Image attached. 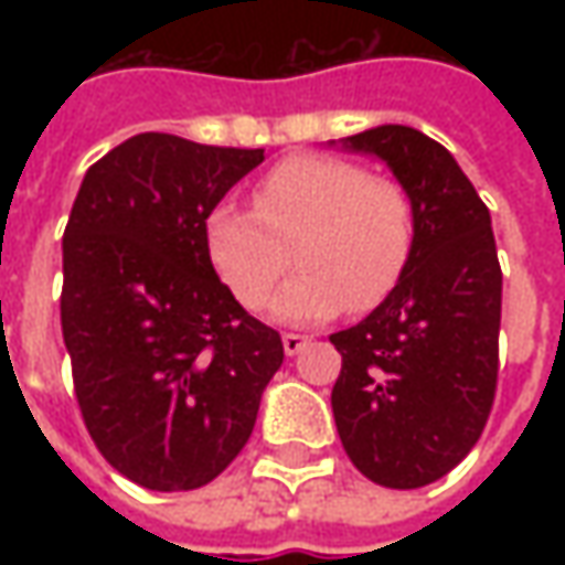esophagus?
<instances>
[{"instance_id": "34e87169", "label": "esophagus", "mask_w": 565, "mask_h": 565, "mask_svg": "<svg viewBox=\"0 0 565 565\" xmlns=\"http://www.w3.org/2000/svg\"><path fill=\"white\" fill-rule=\"evenodd\" d=\"M305 345H308V337H301V333H286V337H282V349H286V355H298Z\"/></svg>"}]
</instances>
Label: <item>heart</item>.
<instances>
[{"instance_id":"b5f03b06","label":"heart","mask_w":565,"mask_h":565,"mask_svg":"<svg viewBox=\"0 0 565 565\" xmlns=\"http://www.w3.org/2000/svg\"><path fill=\"white\" fill-rule=\"evenodd\" d=\"M206 257L232 298L257 311L282 273L301 270L273 298L282 323L364 315L396 289L415 245V206L386 175L330 153H295L254 188V210L216 204L204 220Z\"/></svg>"}]
</instances>
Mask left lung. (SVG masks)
Returning <instances> with one entry per match:
<instances>
[{
    "label": "left lung",
    "instance_id": "8db88e82",
    "mask_svg": "<svg viewBox=\"0 0 565 565\" xmlns=\"http://www.w3.org/2000/svg\"><path fill=\"white\" fill-rule=\"evenodd\" d=\"M393 169L415 206L396 289L330 337L342 355L333 418L352 466L380 488L440 481L478 444L500 371L503 273L490 213L444 143L408 125L345 138Z\"/></svg>",
    "mask_w": 565,
    "mask_h": 565
}]
</instances>
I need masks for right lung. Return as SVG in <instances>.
Instances as JSON below:
<instances>
[{"instance_id": "obj_1", "label": "right lung", "mask_w": 565, "mask_h": 565, "mask_svg": "<svg viewBox=\"0 0 565 565\" xmlns=\"http://www.w3.org/2000/svg\"><path fill=\"white\" fill-rule=\"evenodd\" d=\"M264 150L143 131L87 169L62 235V339L87 434L147 490L210 484L248 444L279 333L220 282L204 220Z\"/></svg>"}]
</instances>
